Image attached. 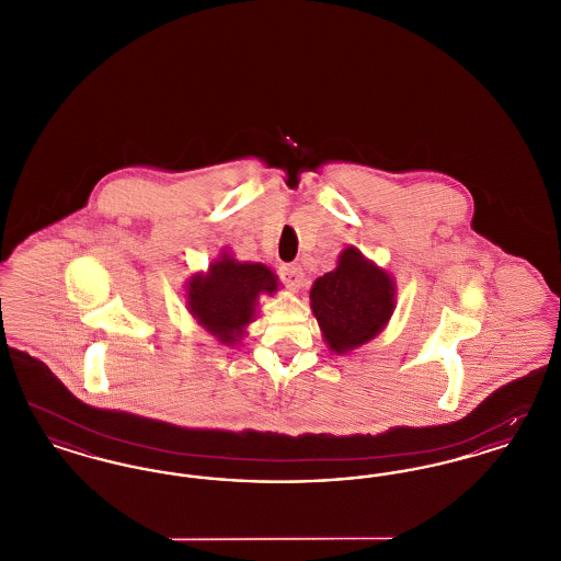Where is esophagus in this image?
I'll return each mask as SVG.
<instances>
[{"label": "esophagus", "instance_id": "esophagus-1", "mask_svg": "<svg viewBox=\"0 0 561 561\" xmlns=\"http://www.w3.org/2000/svg\"><path fill=\"white\" fill-rule=\"evenodd\" d=\"M279 277L282 282L290 288V290H298L302 286V279H305V273L298 265H284L279 268Z\"/></svg>", "mask_w": 561, "mask_h": 561}]
</instances>
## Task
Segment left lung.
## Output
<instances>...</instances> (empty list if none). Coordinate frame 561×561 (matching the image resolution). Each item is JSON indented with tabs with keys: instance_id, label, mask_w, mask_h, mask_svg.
Listing matches in <instances>:
<instances>
[{
	"instance_id": "left-lung-1",
	"label": "left lung",
	"mask_w": 561,
	"mask_h": 561,
	"mask_svg": "<svg viewBox=\"0 0 561 561\" xmlns=\"http://www.w3.org/2000/svg\"><path fill=\"white\" fill-rule=\"evenodd\" d=\"M393 282L355 248H347L339 267L311 288V309L325 343L343 353L374 339L393 313Z\"/></svg>"
}]
</instances>
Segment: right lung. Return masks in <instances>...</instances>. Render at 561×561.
I'll list each match as a JSON object with an SVG mask.
<instances>
[{
  "mask_svg": "<svg viewBox=\"0 0 561 561\" xmlns=\"http://www.w3.org/2000/svg\"><path fill=\"white\" fill-rule=\"evenodd\" d=\"M277 277L256 263H238L229 254L210 265L208 275L188 284L191 313L225 345H233L243 325L254 318L259 294L275 293Z\"/></svg>",
  "mask_w": 561,
  "mask_h": 561,
  "instance_id": "obj_1",
  "label": "right lung"
}]
</instances>
